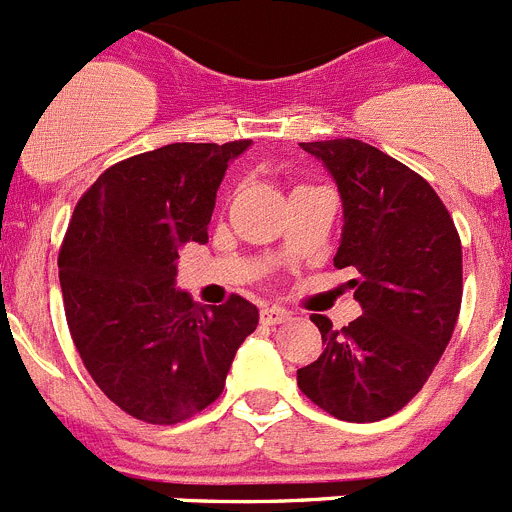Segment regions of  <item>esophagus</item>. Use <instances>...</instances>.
Here are the masks:
<instances>
[{
	"label": "esophagus",
	"instance_id": "34e87169",
	"mask_svg": "<svg viewBox=\"0 0 512 512\" xmlns=\"http://www.w3.org/2000/svg\"><path fill=\"white\" fill-rule=\"evenodd\" d=\"M290 319V313L285 308L278 306H270V308H262L260 311V321L267 326H275V324H285Z\"/></svg>",
	"mask_w": 512,
	"mask_h": 512
}]
</instances>
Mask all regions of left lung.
I'll return each mask as SVG.
<instances>
[{
    "label": "left lung",
    "instance_id": "left-lung-1",
    "mask_svg": "<svg viewBox=\"0 0 512 512\" xmlns=\"http://www.w3.org/2000/svg\"><path fill=\"white\" fill-rule=\"evenodd\" d=\"M301 147L342 196L334 267L354 273L362 316L344 329L313 316L324 352L298 370V388L339 421H382L416 398L454 334L462 242L444 201L408 165L349 137Z\"/></svg>",
    "mask_w": 512,
    "mask_h": 512
}]
</instances>
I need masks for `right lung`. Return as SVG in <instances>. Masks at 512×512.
<instances>
[{
	"label": "right lung",
	"instance_id": "add662e5",
	"mask_svg": "<svg viewBox=\"0 0 512 512\" xmlns=\"http://www.w3.org/2000/svg\"><path fill=\"white\" fill-rule=\"evenodd\" d=\"M250 140L173 142L112 165L81 196L58 267L84 367L114 405L145 423L186 421L224 390L257 306L201 308L176 288L178 247L204 245L229 160Z\"/></svg>",
	"mask_w": 512,
	"mask_h": 512
}]
</instances>
